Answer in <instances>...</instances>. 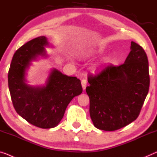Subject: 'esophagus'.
Wrapping results in <instances>:
<instances>
[{
  "label": "esophagus",
  "instance_id": "1",
  "mask_svg": "<svg viewBox=\"0 0 157 157\" xmlns=\"http://www.w3.org/2000/svg\"><path fill=\"white\" fill-rule=\"evenodd\" d=\"M81 83H82V86L83 90H85L86 89V83H87L86 82V80L85 79H83L82 80Z\"/></svg>",
  "mask_w": 157,
  "mask_h": 157
}]
</instances>
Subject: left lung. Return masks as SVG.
I'll return each instance as SVG.
<instances>
[{
  "instance_id": "left-lung-1",
  "label": "left lung",
  "mask_w": 157,
  "mask_h": 157,
  "mask_svg": "<svg viewBox=\"0 0 157 157\" xmlns=\"http://www.w3.org/2000/svg\"><path fill=\"white\" fill-rule=\"evenodd\" d=\"M86 92L90 113L99 130L114 131L138 117L149 92L147 56L139 44L131 41L130 52L122 65H110L95 76H89Z\"/></svg>"
}]
</instances>
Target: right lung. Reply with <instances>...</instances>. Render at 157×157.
<instances>
[{"mask_svg":"<svg viewBox=\"0 0 157 157\" xmlns=\"http://www.w3.org/2000/svg\"><path fill=\"white\" fill-rule=\"evenodd\" d=\"M47 46L50 45L44 36L27 42L16 51L8 72V87L16 112L32 125L45 129L57 126L69 103L82 92L79 79L56 68L51 70L44 85L27 83V69L39 57H47Z\"/></svg>","mask_w":157,"mask_h":157,"instance_id":"1","label":"right lung"}]
</instances>
